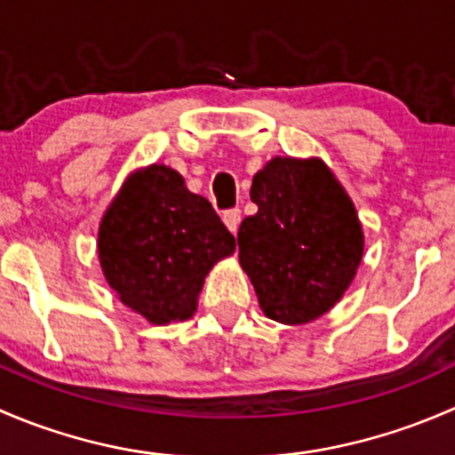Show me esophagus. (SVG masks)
Instances as JSON below:
<instances>
[{
	"instance_id": "obj_1",
	"label": "esophagus",
	"mask_w": 455,
	"mask_h": 455,
	"mask_svg": "<svg viewBox=\"0 0 455 455\" xmlns=\"http://www.w3.org/2000/svg\"><path fill=\"white\" fill-rule=\"evenodd\" d=\"M222 220H224V224H227L228 231H231V233H237V228H240V222H242V211H240V209L224 211Z\"/></svg>"
}]
</instances>
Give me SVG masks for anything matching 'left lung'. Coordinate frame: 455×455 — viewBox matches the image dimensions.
<instances>
[{"label":"left lung","instance_id":"8db88e82","mask_svg":"<svg viewBox=\"0 0 455 455\" xmlns=\"http://www.w3.org/2000/svg\"><path fill=\"white\" fill-rule=\"evenodd\" d=\"M257 213L237 233L240 266L259 308L283 325L319 319L346 295L363 259V227L321 158L275 156L253 176Z\"/></svg>","mask_w":455,"mask_h":455}]
</instances>
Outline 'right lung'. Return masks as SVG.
Masks as SVG:
<instances>
[{
  "mask_svg": "<svg viewBox=\"0 0 455 455\" xmlns=\"http://www.w3.org/2000/svg\"><path fill=\"white\" fill-rule=\"evenodd\" d=\"M99 261L118 299L154 325L198 310L209 270L235 251L211 202L167 164L125 178L99 224Z\"/></svg>",
  "mask_w": 455,
  "mask_h": 455,
  "instance_id": "obj_1",
  "label": "right lung"
}]
</instances>
